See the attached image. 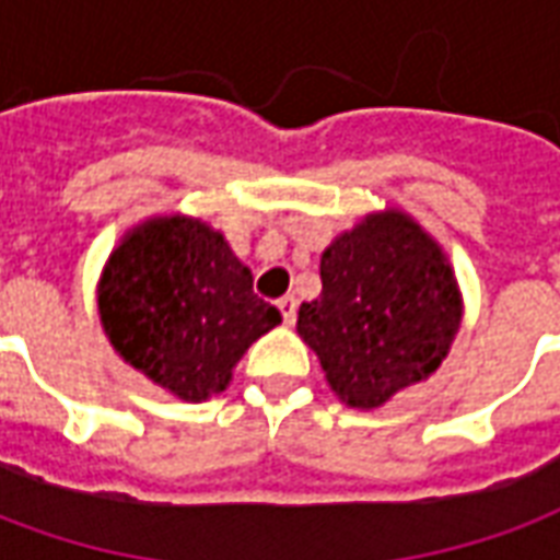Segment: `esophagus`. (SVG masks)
Segmentation results:
<instances>
[{
    "label": "esophagus",
    "instance_id": "obj_1",
    "mask_svg": "<svg viewBox=\"0 0 560 560\" xmlns=\"http://www.w3.org/2000/svg\"><path fill=\"white\" fill-rule=\"evenodd\" d=\"M279 308H281V317H284V324H293V320H296V300H293L291 293H288V296H281Z\"/></svg>",
    "mask_w": 560,
    "mask_h": 560
}]
</instances>
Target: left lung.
Returning a JSON list of instances; mask_svg holds the SVG:
<instances>
[{"instance_id":"left-lung-1","label":"left lung","mask_w":560,"mask_h":560,"mask_svg":"<svg viewBox=\"0 0 560 560\" xmlns=\"http://www.w3.org/2000/svg\"><path fill=\"white\" fill-rule=\"evenodd\" d=\"M320 284L296 329L353 408H377L432 375L462 320L444 252L396 209L341 233L320 257Z\"/></svg>"}]
</instances>
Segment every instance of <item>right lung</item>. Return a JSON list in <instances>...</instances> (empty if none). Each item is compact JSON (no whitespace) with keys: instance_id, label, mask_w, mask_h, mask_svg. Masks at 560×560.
<instances>
[{"instance_id":"right-lung-1","label":"right lung","mask_w":560,"mask_h":560,"mask_svg":"<svg viewBox=\"0 0 560 560\" xmlns=\"http://www.w3.org/2000/svg\"><path fill=\"white\" fill-rule=\"evenodd\" d=\"M119 357L185 401L231 381L248 345L281 324L224 236L195 219H155L128 233L98 288Z\"/></svg>"}]
</instances>
